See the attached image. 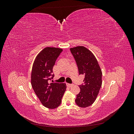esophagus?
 <instances>
[{
    "label": "esophagus",
    "mask_w": 134,
    "mask_h": 134,
    "mask_svg": "<svg viewBox=\"0 0 134 134\" xmlns=\"http://www.w3.org/2000/svg\"><path fill=\"white\" fill-rule=\"evenodd\" d=\"M73 84H70V83H66V86L69 87H71L72 86H73Z\"/></svg>",
    "instance_id": "obj_1"
}]
</instances>
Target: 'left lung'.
Masks as SVG:
<instances>
[{"label":"left lung","instance_id":"obj_1","mask_svg":"<svg viewBox=\"0 0 134 134\" xmlns=\"http://www.w3.org/2000/svg\"><path fill=\"white\" fill-rule=\"evenodd\" d=\"M79 75L85 76L84 83L79 85L80 92L75 100L80 107L90 106L95 101L102 86V72L92 52L83 46L70 48Z\"/></svg>","mask_w":134,"mask_h":134}]
</instances>
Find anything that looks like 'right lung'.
Returning a JSON list of instances; mask_svg holds the SVG:
<instances>
[{"label":"right lung","mask_w":134,"mask_h":134,"mask_svg":"<svg viewBox=\"0 0 134 134\" xmlns=\"http://www.w3.org/2000/svg\"><path fill=\"white\" fill-rule=\"evenodd\" d=\"M62 52V48H44L37 56L32 66V87L42 104L48 108L59 107L66 91L65 83H50L54 77L53 66Z\"/></svg>","instance_id":"1"}]
</instances>
